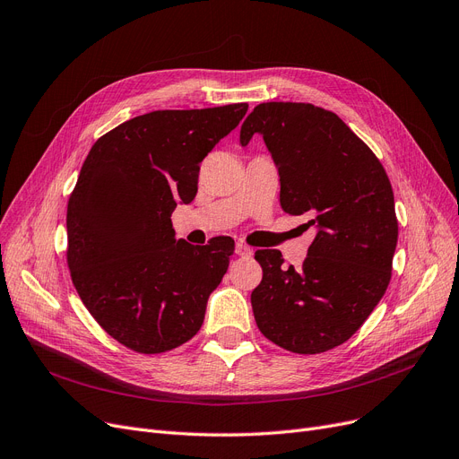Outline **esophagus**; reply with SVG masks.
Returning a JSON list of instances; mask_svg holds the SVG:
<instances>
[{"label":"esophagus","instance_id":"34e87169","mask_svg":"<svg viewBox=\"0 0 459 459\" xmlns=\"http://www.w3.org/2000/svg\"><path fill=\"white\" fill-rule=\"evenodd\" d=\"M235 252H237V255H245V258H247V255H252V248L247 247L245 243H237Z\"/></svg>","mask_w":459,"mask_h":459}]
</instances>
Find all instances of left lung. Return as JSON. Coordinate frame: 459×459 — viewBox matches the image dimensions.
<instances>
[{
    "label": "left lung",
    "instance_id": "left-lung-1",
    "mask_svg": "<svg viewBox=\"0 0 459 459\" xmlns=\"http://www.w3.org/2000/svg\"><path fill=\"white\" fill-rule=\"evenodd\" d=\"M260 134L281 177V207L308 214L316 230L301 267L279 250L254 258L264 279L250 301L260 332L290 352L318 354L351 339L392 277L397 218L382 163L335 113L310 103L269 101L241 126Z\"/></svg>",
    "mask_w": 459,
    "mask_h": 459
}]
</instances>
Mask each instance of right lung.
<instances>
[{
    "instance_id": "right-lung-1",
    "label": "right lung",
    "mask_w": 459,
    "mask_h": 459,
    "mask_svg": "<svg viewBox=\"0 0 459 459\" xmlns=\"http://www.w3.org/2000/svg\"><path fill=\"white\" fill-rule=\"evenodd\" d=\"M248 111L233 103L152 111L100 137L67 204V265L105 332L141 354L173 351L205 318L231 237L175 239L171 212L197 194L199 166Z\"/></svg>"
}]
</instances>
